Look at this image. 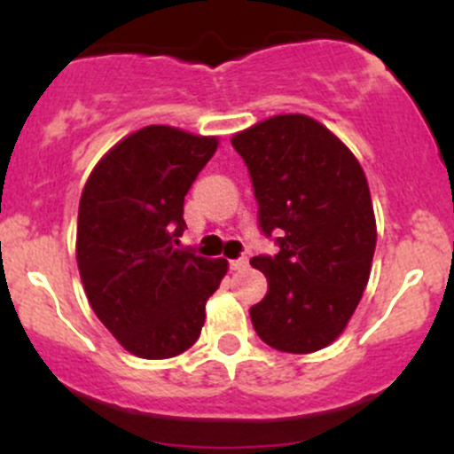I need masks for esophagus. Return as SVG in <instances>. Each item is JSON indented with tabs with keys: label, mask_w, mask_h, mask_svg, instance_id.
Listing matches in <instances>:
<instances>
[{
	"label": "esophagus",
	"mask_w": 454,
	"mask_h": 454,
	"mask_svg": "<svg viewBox=\"0 0 454 454\" xmlns=\"http://www.w3.org/2000/svg\"><path fill=\"white\" fill-rule=\"evenodd\" d=\"M228 265H231V270H244L248 268V259H246V256H239V259H232Z\"/></svg>",
	"instance_id": "obj_1"
}]
</instances>
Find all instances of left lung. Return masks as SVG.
I'll list each match as a JSON object with an SVG mask.
<instances>
[{"label": "left lung", "instance_id": "1", "mask_svg": "<svg viewBox=\"0 0 454 454\" xmlns=\"http://www.w3.org/2000/svg\"><path fill=\"white\" fill-rule=\"evenodd\" d=\"M274 256H253L268 294L250 308L265 345L312 354L340 336L367 287L375 219L363 167L303 114L274 116L232 138Z\"/></svg>", "mask_w": 454, "mask_h": 454}]
</instances>
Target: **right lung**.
Returning a JSON list of instances; mask_svg holds the SVG:
<instances>
[{"instance_id": "obj_1", "label": "right lung", "mask_w": 454, "mask_h": 454, "mask_svg": "<svg viewBox=\"0 0 454 454\" xmlns=\"http://www.w3.org/2000/svg\"><path fill=\"white\" fill-rule=\"evenodd\" d=\"M217 138L151 125L118 142L91 171L79 204L76 261L91 309L146 360L173 358L200 338L206 301L228 263L177 248L184 195Z\"/></svg>"}]
</instances>
